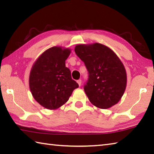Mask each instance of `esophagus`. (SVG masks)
I'll return each instance as SVG.
<instances>
[{"instance_id": "esophagus-1", "label": "esophagus", "mask_w": 154, "mask_h": 154, "mask_svg": "<svg viewBox=\"0 0 154 154\" xmlns=\"http://www.w3.org/2000/svg\"><path fill=\"white\" fill-rule=\"evenodd\" d=\"M77 83H78V85H79V86H81V79L77 80Z\"/></svg>"}]
</instances>
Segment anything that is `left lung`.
<instances>
[{
    "mask_svg": "<svg viewBox=\"0 0 154 154\" xmlns=\"http://www.w3.org/2000/svg\"><path fill=\"white\" fill-rule=\"evenodd\" d=\"M75 51L89 71L84 90L90 102L101 109L115 105L123 96L127 84L122 61L113 50L99 43L76 45Z\"/></svg>",
    "mask_w": 154,
    "mask_h": 154,
    "instance_id": "8db88e82",
    "label": "left lung"
}]
</instances>
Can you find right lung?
I'll return each instance as SVG.
<instances>
[{"mask_svg": "<svg viewBox=\"0 0 154 154\" xmlns=\"http://www.w3.org/2000/svg\"><path fill=\"white\" fill-rule=\"evenodd\" d=\"M71 49L54 46L43 52L33 64L29 76L32 97L41 106L55 110L67 102L74 89L79 87L72 79L65 60Z\"/></svg>", "mask_w": 154, "mask_h": 154, "instance_id": "obj_1", "label": "right lung"}]
</instances>
